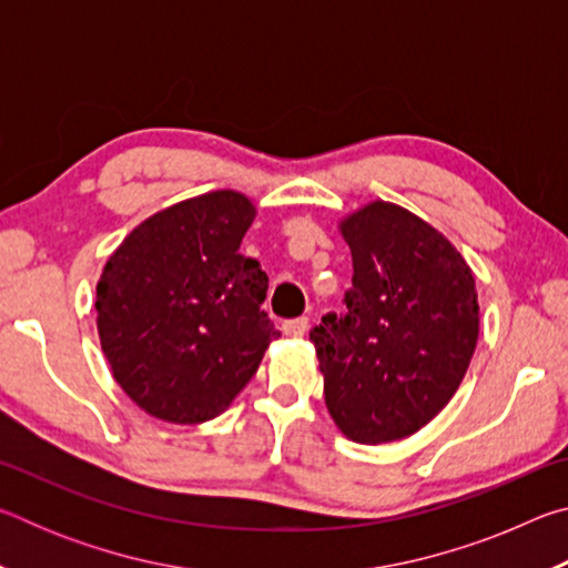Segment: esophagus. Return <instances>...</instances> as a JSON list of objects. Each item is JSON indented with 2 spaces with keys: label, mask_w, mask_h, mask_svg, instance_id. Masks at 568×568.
<instances>
[{
  "label": "esophagus",
  "mask_w": 568,
  "mask_h": 568,
  "mask_svg": "<svg viewBox=\"0 0 568 568\" xmlns=\"http://www.w3.org/2000/svg\"><path fill=\"white\" fill-rule=\"evenodd\" d=\"M283 331H285V335H291V338H303V335L307 333V318L285 321L283 323Z\"/></svg>",
  "instance_id": "34e87169"
}]
</instances>
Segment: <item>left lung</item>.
Segmentation results:
<instances>
[{"mask_svg": "<svg viewBox=\"0 0 568 568\" xmlns=\"http://www.w3.org/2000/svg\"><path fill=\"white\" fill-rule=\"evenodd\" d=\"M353 255L345 313L311 331L331 416L355 444L416 434L464 381L478 341L474 273L408 210L361 207L341 223Z\"/></svg>", "mask_w": 568, "mask_h": 568, "instance_id": "8db88e82", "label": "left lung"}]
</instances>
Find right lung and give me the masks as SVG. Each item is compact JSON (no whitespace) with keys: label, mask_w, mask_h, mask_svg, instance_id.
<instances>
[{"label":"right lung","mask_w":568,"mask_h":568,"mask_svg":"<svg viewBox=\"0 0 568 568\" xmlns=\"http://www.w3.org/2000/svg\"><path fill=\"white\" fill-rule=\"evenodd\" d=\"M255 205L235 190L182 200L140 223L98 283V331L122 390L150 416L203 423L223 413L275 331L267 275L240 255Z\"/></svg>","instance_id":"obj_1"}]
</instances>
